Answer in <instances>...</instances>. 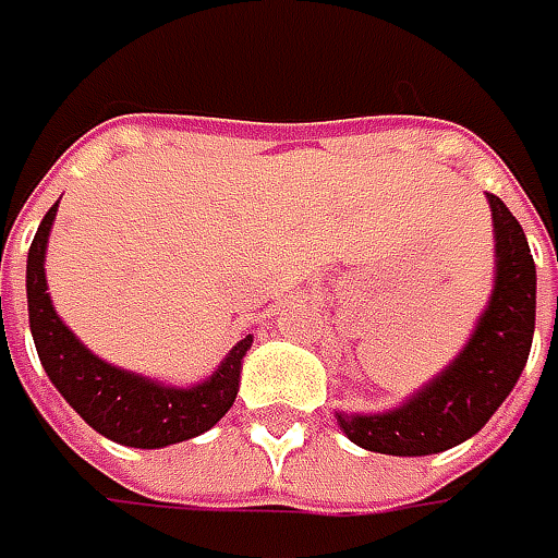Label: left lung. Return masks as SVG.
<instances>
[{"label": "left lung", "mask_w": 558, "mask_h": 558, "mask_svg": "<svg viewBox=\"0 0 558 558\" xmlns=\"http://www.w3.org/2000/svg\"><path fill=\"white\" fill-rule=\"evenodd\" d=\"M494 210L497 276L494 294L462 354L403 407L348 416L335 413L356 447L391 457H428L450 450L497 413L525 369L534 338L537 272L519 220L497 195H487Z\"/></svg>", "instance_id": "obj_1"}]
</instances>
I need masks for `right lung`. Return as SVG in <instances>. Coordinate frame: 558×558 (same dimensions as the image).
<instances>
[{
	"label": "right lung",
	"instance_id": "right-lung-1",
	"mask_svg": "<svg viewBox=\"0 0 558 558\" xmlns=\"http://www.w3.org/2000/svg\"><path fill=\"white\" fill-rule=\"evenodd\" d=\"M58 204L49 207L43 223L33 235L27 254V311H31V332L43 369L49 373L61 397L86 418L98 435L155 450L167 444L198 438L214 428L239 395V369L242 356L251 348V335H245L207 381L195 388H163L151 378L123 373L118 366L89 354L74 332L58 319L49 291H46V242L52 229Z\"/></svg>",
	"mask_w": 558,
	"mask_h": 558
}]
</instances>
